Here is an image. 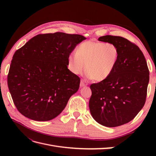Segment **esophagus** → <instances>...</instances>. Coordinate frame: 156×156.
<instances>
[{
	"label": "esophagus",
	"instance_id": "esophagus-1",
	"mask_svg": "<svg viewBox=\"0 0 156 156\" xmlns=\"http://www.w3.org/2000/svg\"><path fill=\"white\" fill-rule=\"evenodd\" d=\"M87 83V80L85 79H82L81 81V85H85V84Z\"/></svg>",
	"mask_w": 156,
	"mask_h": 156
}]
</instances>
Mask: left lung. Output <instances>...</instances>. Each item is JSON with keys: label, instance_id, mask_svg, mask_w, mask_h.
Instances as JSON below:
<instances>
[{"label": "left lung", "instance_id": "1", "mask_svg": "<svg viewBox=\"0 0 156 156\" xmlns=\"http://www.w3.org/2000/svg\"><path fill=\"white\" fill-rule=\"evenodd\" d=\"M85 39L60 32L40 34L15 52L8 85L14 105L23 116L48 121L62 112L80 84V78L68 69L69 55Z\"/></svg>", "mask_w": 156, "mask_h": 156}]
</instances>
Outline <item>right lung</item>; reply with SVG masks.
<instances>
[{
  "label": "right lung",
  "instance_id": "obj_1",
  "mask_svg": "<svg viewBox=\"0 0 156 156\" xmlns=\"http://www.w3.org/2000/svg\"><path fill=\"white\" fill-rule=\"evenodd\" d=\"M98 40L112 44L118 55L108 76L90 85L89 108L99 124L117 127L133 120L143 107L149 70L142 51L128 40L107 35Z\"/></svg>",
  "mask_w": 156,
  "mask_h": 156
}]
</instances>
